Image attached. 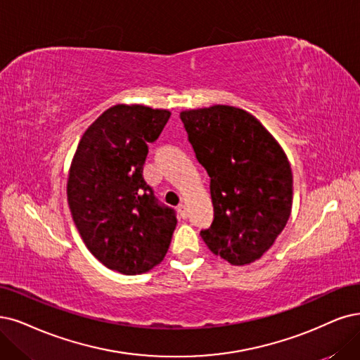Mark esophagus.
Returning a JSON list of instances; mask_svg holds the SVG:
<instances>
[{
	"label": "esophagus",
	"mask_w": 360,
	"mask_h": 360,
	"mask_svg": "<svg viewBox=\"0 0 360 360\" xmlns=\"http://www.w3.org/2000/svg\"><path fill=\"white\" fill-rule=\"evenodd\" d=\"M178 212H179V215L185 219V218H188V209H187V206H185L184 203H181L179 206H178Z\"/></svg>",
	"instance_id": "obj_1"
}]
</instances>
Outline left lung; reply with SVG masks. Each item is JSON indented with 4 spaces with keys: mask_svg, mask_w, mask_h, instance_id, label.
<instances>
[{
    "mask_svg": "<svg viewBox=\"0 0 360 360\" xmlns=\"http://www.w3.org/2000/svg\"><path fill=\"white\" fill-rule=\"evenodd\" d=\"M195 157L210 178L214 222L207 248L233 265L261 258L292 209V170L282 146L258 120L229 105L181 112Z\"/></svg>",
    "mask_w": 360,
    "mask_h": 360,
    "instance_id": "obj_1",
    "label": "left lung"
}]
</instances>
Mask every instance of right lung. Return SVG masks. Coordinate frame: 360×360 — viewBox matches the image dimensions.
Listing matches in <instances>:
<instances>
[{
  "label": "right lung",
  "mask_w": 360,
  "mask_h": 360,
  "mask_svg": "<svg viewBox=\"0 0 360 360\" xmlns=\"http://www.w3.org/2000/svg\"><path fill=\"white\" fill-rule=\"evenodd\" d=\"M170 112L115 105L79 141L68 178V203L87 249L105 267L133 276L162 262L176 212L158 202L143 179L148 143Z\"/></svg>",
  "instance_id": "1"
}]
</instances>
